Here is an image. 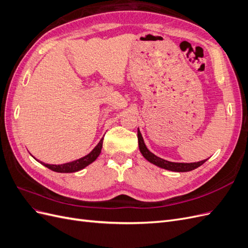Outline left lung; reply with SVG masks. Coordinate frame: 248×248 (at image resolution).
I'll use <instances>...</instances> for the list:
<instances>
[{
  "instance_id": "1",
  "label": "left lung",
  "mask_w": 248,
  "mask_h": 248,
  "mask_svg": "<svg viewBox=\"0 0 248 248\" xmlns=\"http://www.w3.org/2000/svg\"><path fill=\"white\" fill-rule=\"evenodd\" d=\"M138 140H139V148L140 151L141 153V155L145 157V158L155 166L159 167L161 169L164 170H169L171 171H189L192 170L194 169H197L199 167H201L202 163H205L207 161L206 160H202L199 162H192V163H183V162H170L168 160H164L160 157H157L156 155H154L153 153H151L148 150V148L146 147L144 140H142L141 134L140 132V130H138Z\"/></svg>"
}]
</instances>
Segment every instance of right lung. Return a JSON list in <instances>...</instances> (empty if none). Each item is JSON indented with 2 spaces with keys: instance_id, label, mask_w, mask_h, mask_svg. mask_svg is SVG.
Returning <instances> with one entry per match:
<instances>
[{
  "instance_id": "obj_1",
  "label": "right lung",
  "mask_w": 248,
  "mask_h": 248,
  "mask_svg": "<svg viewBox=\"0 0 248 248\" xmlns=\"http://www.w3.org/2000/svg\"><path fill=\"white\" fill-rule=\"evenodd\" d=\"M102 142H103V138L100 140V141L97 145L91 152H90L88 155H86L82 158H79L76 161L68 162V163H64V164H59V166H55V164H47L41 162L44 167L48 168L49 170L57 171V172H73V171H78L80 170L87 166H89L90 163H92L93 161L96 160L97 157L99 156L101 152V148H102Z\"/></svg>"
}]
</instances>
